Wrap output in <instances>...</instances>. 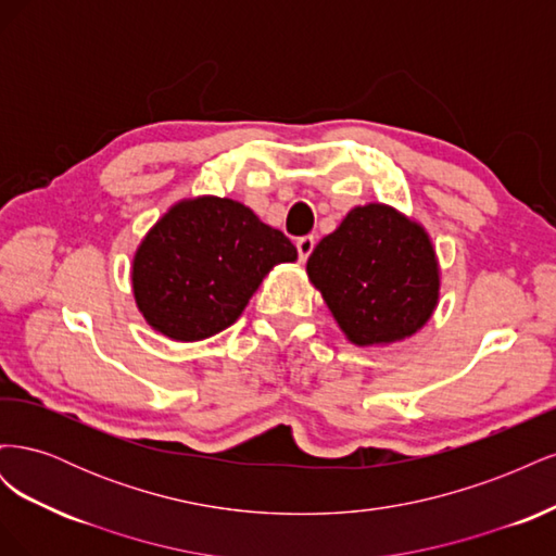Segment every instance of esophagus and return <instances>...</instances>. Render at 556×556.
Returning a JSON list of instances; mask_svg holds the SVG:
<instances>
[{"label":"esophagus","mask_w":556,"mask_h":556,"mask_svg":"<svg viewBox=\"0 0 556 556\" xmlns=\"http://www.w3.org/2000/svg\"><path fill=\"white\" fill-rule=\"evenodd\" d=\"M315 248V237H301L296 241V250H299V260L306 262L311 257V252Z\"/></svg>","instance_id":"1"}]
</instances>
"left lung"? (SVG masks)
<instances>
[{
	"instance_id": "obj_1",
	"label": "left lung",
	"mask_w": 556,
	"mask_h": 556,
	"mask_svg": "<svg viewBox=\"0 0 556 556\" xmlns=\"http://www.w3.org/2000/svg\"><path fill=\"white\" fill-rule=\"evenodd\" d=\"M306 274L357 348L410 339L441 299V264L429 231L382 201L350 208L315 245Z\"/></svg>"
}]
</instances>
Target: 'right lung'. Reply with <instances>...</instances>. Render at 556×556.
<instances>
[{"mask_svg": "<svg viewBox=\"0 0 556 556\" xmlns=\"http://www.w3.org/2000/svg\"><path fill=\"white\" fill-rule=\"evenodd\" d=\"M296 262L285 233L229 197H188L166 208L131 257V292L146 323L178 343L231 327L278 264Z\"/></svg>", "mask_w": 556, "mask_h": 556, "instance_id": "add662e5", "label": "right lung"}]
</instances>
